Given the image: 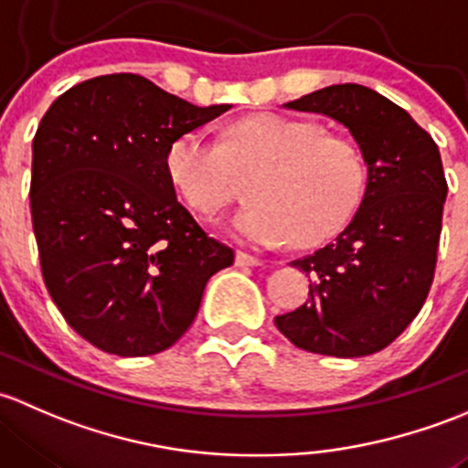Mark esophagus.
Instances as JSON below:
<instances>
[{
	"mask_svg": "<svg viewBox=\"0 0 468 468\" xmlns=\"http://www.w3.org/2000/svg\"><path fill=\"white\" fill-rule=\"evenodd\" d=\"M236 263H239V266H261V259L259 257H254V254H248V252H239L236 254Z\"/></svg>",
	"mask_w": 468,
	"mask_h": 468,
	"instance_id": "obj_1",
	"label": "esophagus"
}]
</instances>
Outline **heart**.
<instances>
[{
	"label": "heart",
	"instance_id": "1",
	"mask_svg": "<svg viewBox=\"0 0 468 468\" xmlns=\"http://www.w3.org/2000/svg\"><path fill=\"white\" fill-rule=\"evenodd\" d=\"M252 202L234 220L257 245L295 240L313 248L346 228L367 189V168L354 142L322 133L315 122L252 114L232 123L223 144L200 130L177 134L166 176L182 202L205 218L239 196V173H252Z\"/></svg>",
	"mask_w": 468,
	"mask_h": 468
}]
</instances>
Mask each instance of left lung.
Wrapping results in <instances>:
<instances>
[{
  "instance_id": "1",
  "label": "left lung",
  "mask_w": 468,
  "mask_h": 468,
  "mask_svg": "<svg viewBox=\"0 0 468 468\" xmlns=\"http://www.w3.org/2000/svg\"><path fill=\"white\" fill-rule=\"evenodd\" d=\"M286 108L349 128L367 164V189L331 243L291 261L313 279L308 302L274 324L313 354H377L406 331L432 286L449 191L440 148L406 110L365 85H331Z\"/></svg>"
}]
</instances>
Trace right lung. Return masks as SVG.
Returning a JSON list of instances; mask_svg holds the SVG:
<instances>
[{"label": "right lung", "instance_id": "add662e5", "mask_svg": "<svg viewBox=\"0 0 468 468\" xmlns=\"http://www.w3.org/2000/svg\"><path fill=\"white\" fill-rule=\"evenodd\" d=\"M229 108L108 74L67 90L42 117L28 191L42 277L67 324L105 354L176 345L211 274L234 263L166 176L173 139Z\"/></svg>", "mask_w": 468, "mask_h": 468}]
</instances>
